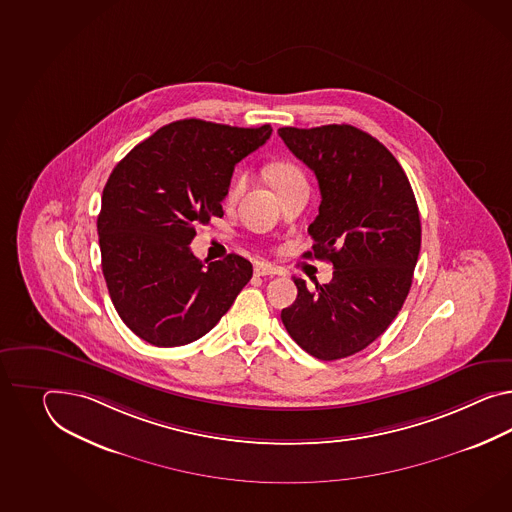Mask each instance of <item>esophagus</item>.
<instances>
[{
  "instance_id": "1",
  "label": "esophagus",
  "mask_w": 512,
  "mask_h": 512,
  "mask_svg": "<svg viewBox=\"0 0 512 512\" xmlns=\"http://www.w3.org/2000/svg\"><path fill=\"white\" fill-rule=\"evenodd\" d=\"M277 268L272 266V264H266V262H259L257 266H255V275H261V277H272V275H277Z\"/></svg>"
}]
</instances>
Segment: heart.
Returning a JSON list of instances; mask_svg holds the SVG:
<instances>
[{"label":"heart","mask_w":512,"mask_h":512,"mask_svg":"<svg viewBox=\"0 0 512 512\" xmlns=\"http://www.w3.org/2000/svg\"><path fill=\"white\" fill-rule=\"evenodd\" d=\"M268 175H270V181H272V185H274L275 188L283 187V185H287L290 181L301 179L300 170H298L294 164L290 163L272 164V166H270V170H268ZM246 183H248V175L244 174V172H240V174L235 175V177H233V181L229 183L227 194H225V200H237L238 196L242 194V190L246 188Z\"/></svg>","instance_id":"1"}]
</instances>
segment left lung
<instances>
[{"mask_svg":"<svg viewBox=\"0 0 512 512\" xmlns=\"http://www.w3.org/2000/svg\"><path fill=\"white\" fill-rule=\"evenodd\" d=\"M277 133L322 194L303 257L335 268L314 290L294 277L298 298L281 320L312 357L337 361L370 346L401 311L420 253V212L403 168L372 135L348 124Z\"/></svg>","mask_w":512,"mask_h":512,"instance_id":"8db88e82","label":"left lung"}]
</instances>
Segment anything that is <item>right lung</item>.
<instances>
[{
    "label": "right lung",
    "instance_id": "1",
    "mask_svg": "<svg viewBox=\"0 0 512 512\" xmlns=\"http://www.w3.org/2000/svg\"><path fill=\"white\" fill-rule=\"evenodd\" d=\"M270 135V124L177 120L116 164L98 216L101 268L114 309L137 337L157 348L190 344L248 285V259L201 262L188 244L198 225L224 216L235 164Z\"/></svg>",
    "mask_w": 512,
    "mask_h": 512
}]
</instances>
